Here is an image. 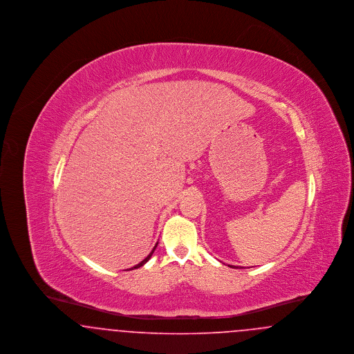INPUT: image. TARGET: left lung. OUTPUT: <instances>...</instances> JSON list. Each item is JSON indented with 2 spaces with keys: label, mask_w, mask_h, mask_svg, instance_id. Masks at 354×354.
<instances>
[{
  "label": "left lung",
  "mask_w": 354,
  "mask_h": 354,
  "mask_svg": "<svg viewBox=\"0 0 354 354\" xmlns=\"http://www.w3.org/2000/svg\"><path fill=\"white\" fill-rule=\"evenodd\" d=\"M230 267H231V268H237V267H235V266H230Z\"/></svg>",
  "instance_id": "obj_1"
}]
</instances>
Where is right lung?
I'll list each match as a JSON object with an SVG mask.
<instances>
[{
  "label": "right lung",
  "mask_w": 354,
  "mask_h": 354,
  "mask_svg": "<svg viewBox=\"0 0 354 354\" xmlns=\"http://www.w3.org/2000/svg\"><path fill=\"white\" fill-rule=\"evenodd\" d=\"M156 245H158V243H156V244H155V247H153V248H152L151 252H150V254H149V256H147V257H146V259H145V260H142V261H140V263H139V264H136V266H135V267H133V268H130V270H136V268H139V267H142V266H145V264H146V263H147V261H149V260H150V257H151L152 253H153V251H155V250H156Z\"/></svg>",
  "instance_id": "obj_1"
}]
</instances>
